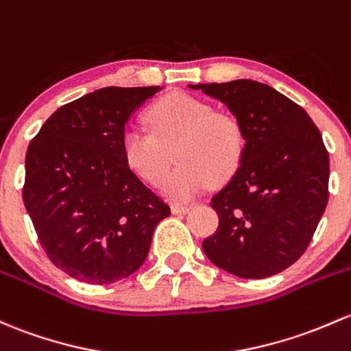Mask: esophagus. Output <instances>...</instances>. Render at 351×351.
I'll return each mask as SVG.
<instances>
[{
    "label": "esophagus",
    "mask_w": 351,
    "mask_h": 351,
    "mask_svg": "<svg viewBox=\"0 0 351 351\" xmlns=\"http://www.w3.org/2000/svg\"><path fill=\"white\" fill-rule=\"evenodd\" d=\"M191 206L190 205H180V204H175L171 206V212L173 213H186L190 212Z\"/></svg>",
    "instance_id": "obj_1"
}]
</instances>
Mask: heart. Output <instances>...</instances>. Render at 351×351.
<instances>
[{"label": "heart", "mask_w": 351, "mask_h": 351, "mask_svg": "<svg viewBox=\"0 0 351 351\" xmlns=\"http://www.w3.org/2000/svg\"><path fill=\"white\" fill-rule=\"evenodd\" d=\"M146 119L151 132L128 128L121 145L128 165L149 182L168 169L175 151L180 165L160 182L166 197L191 200L210 180L225 182L237 171L245 149V129L237 114L171 94L154 102Z\"/></svg>", "instance_id": "1"}]
</instances>
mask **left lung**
I'll return each mask as SVG.
<instances>
[{"label": "left lung", "instance_id": "obj_1", "mask_svg": "<svg viewBox=\"0 0 351 351\" xmlns=\"http://www.w3.org/2000/svg\"><path fill=\"white\" fill-rule=\"evenodd\" d=\"M190 87L223 102L245 129L241 166L210 204L219 228L202 243L206 257L239 278L278 274L304 254L326 208L322 132L301 106L256 80Z\"/></svg>", "mask_w": 351, "mask_h": 351}]
</instances>
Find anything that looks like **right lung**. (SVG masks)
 <instances>
[{
  "instance_id": "right-lung-1",
  "label": "right lung",
  "mask_w": 351,
  "mask_h": 351,
  "mask_svg": "<svg viewBox=\"0 0 351 351\" xmlns=\"http://www.w3.org/2000/svg\"><path fill=\"white\" fill-rule=\"evenodd\" d=\"M160 87H104L55 110L32 139L23 202L49 259L77 281L110 284L146 261L169 206L123 151L126 123Z\"/></svg>"
}]
</instances>
